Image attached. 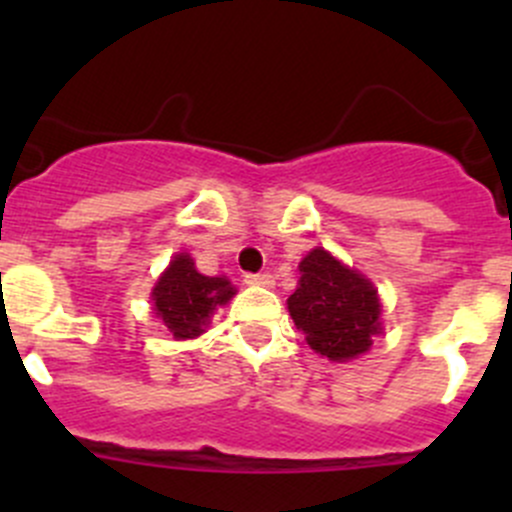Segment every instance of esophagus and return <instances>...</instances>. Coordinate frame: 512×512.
Listing matches in <instances>:
<instances>
[{
  "mask_svg": "<svg viewBox=\"0 0 512 512\" xmlns=\"http://www.w3.org/2000/svg\"><path fill=\"white\" fill-rule=\"evenodd\" d=\"M245 285L272 287V285H275V277L267 275V272H257V275H245Z\"/></svg>",
  "mask_w": 512,
  "mask_h": 512,
  "instance_id": "obj_1",
  "label": "esophagus"
}]
</instances>
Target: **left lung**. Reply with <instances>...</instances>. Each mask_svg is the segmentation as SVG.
<instances>
[{"label": "left lung", "instance_id": "1", "mask_svg": "<svg viewBox=\"0 0 512 512\" xmlns=\"http://www.w3.org/2000/svg\"><path fill=\"white\" fill-rule=\"evenodd\" d=\"M307 344L329 361H349L369 352L381 334V302L376 287L324 247L299 262V285L287 299Z\"/></svg>", "mask_w": 512, "mask_h": 512}]
</instances>
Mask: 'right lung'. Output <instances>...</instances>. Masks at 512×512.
<instances>
[{"label": "right lung", "instance_id": "obj_1", "mask_svg": "<svg viewBox=\"0 0 512 512\" xmlns=\"http://www.w3.org/2000/svg\"><path fill=\"white\" fill-rule=\"evenodd\" d=\"M235 292L227 277L200 275L193 257L180 252L158 277L151 299L173 339H195L205 332L215 309L230 302Z\"/></svg>", "mask_w": 512, "mask_h": 512}]
</instances>
